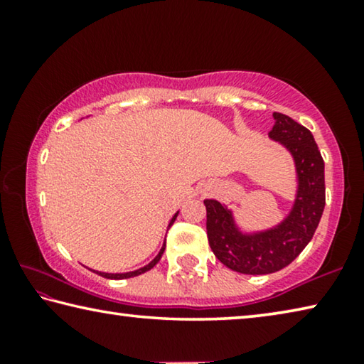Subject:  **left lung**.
<instances>
[{"label":"left lung","mask_w":364,"mask_h":364,"mask_svg":"<svg viewBox=\"0 0 364 364\" xmlns=\"http://www.w3.org/2000/svg\"><path fill=\"white\" fill-rule=\"evenodd\" d=\"M273 117L269 138L292 154L299 178L289 217L273 230L244 234L231 210L218 200H204L212 252L225 267L242 274H269L292 263L311 241L326 204L324 160L311 132L286 114L274 112Z\"/></svg>","instance_id":"left-lung-1"}]
</instances>
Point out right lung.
<instances>
[{"label":"right lung","instance_id":"obj_1","mask_svg":"<svg viewBox=\"0 0 364 364\" xmlns=\"http://www.w3.org/2000/svg\"><path fill=\"white\" fill-rule=\"evenodd\" d=\"M176 217H178V213H175V217L171 218V221H170V225H168V228L173 225V221L176 220ZM164 250H165V244H164V247L160 249V252L157 254V257L154 258V260L149 263V264H146V267H143V268H139V269H136V271H130V273H101V271H95V273H97L100 276H102V278H107V279H127V278H133V276H138V274H143V273H146V271H149L151 268H154L157 264V262L160 260V257H162V254H164Z\"/></svg>","mask_w":364,"mask_h":364}]
</instances>
